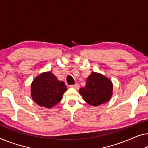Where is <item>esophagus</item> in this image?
Instances as JSON below:
<instances>
[{
  "instance_id": "esophagus-1",
  "label": "esophagus",
  "mask_w": 148,
  "mask_h": 148,
  "mask_svg": "<svg viewBox=\"0 0 148 148\" xmlns=\"http://www.w3.org/2000/svg\"><path fill=\"white\" fill-rule=\"evenodd\" d=\"M70 87L72 88H74V89L76 90H78L79 88H80V84H76L74 85H71L70 86Z\"/></svg>"
}]
</instances>
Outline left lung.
Returning <instances> with one entry per match:
<instances>
[{
    "instance_id": "1",
    "label": "left lung",
    "mask_w": 148,
    "mask_h": 148,
    "mask_svg": "<svg viewBox=\"0 0 148 148\" xmlns=\"http://www.w3.org/2000/svg\"><path fill=\"white\" fill-rule=\"evenodd\" d=\"M79 93L90 105L98 106L108 102L112 98L113 84L107 77L92 72L86 79V86L80 88Z\"/></svg>"
}]
</instances>
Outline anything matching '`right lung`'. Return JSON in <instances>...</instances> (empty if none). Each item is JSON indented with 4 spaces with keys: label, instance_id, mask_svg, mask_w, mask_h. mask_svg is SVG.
Segmentation results:
<instances>
[{
    "label": "right lung",
    "instance_id": "obj_1",
    "mask_svg": "<svg viewBox=\"0 0 148 148\" xmlns=\"http://www.w3.org/2000/svg\"><path fill=\"white\" fill-rule=\"evenodd\" d=\"M67 87L50 72L40 74L31 84V96L37 104L51 108L60 102Z\"/></svg>",
    "mask_w": 148,
    "mask_h": 148
}]
</instances>
